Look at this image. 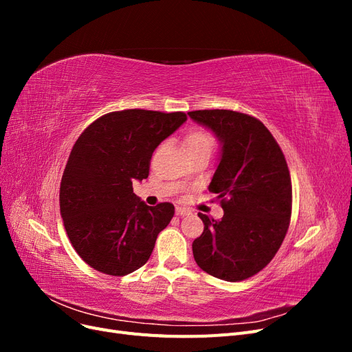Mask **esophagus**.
<instances>
[{"label": "esophagus", "mask_w": 352, "mask_h": 352, "mask_svg": "<svg viewBox=\"0 0 352 352\" xmlns=\"http://www.w3.org/2000/svg\"><path fill=\"white\" fill-rule=\"evenodd\" d=\"M176 214L177 216H189L190 214V210L189 208H185V207H176Z\"/></svg>", "instance_id": "obj_1"}]
</instances>
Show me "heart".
<instances>
[{
	"instance_id": "b5f03b06",
	"label": "heart",
	"mask_w": 352,
	"mask_h": 352,
	"mask_svg": "<svg viewBox=\"0 0 352 352\" xmlns=\"http://www.w3.org/2000/svg\"><path fill=\"white\" fill-rule=\"evenodd\" d=\"M184 145L189 155L198 153L210 154L212 146H214V136L204 129H192L186 133Z\"/></svg>"
}]
</instances>
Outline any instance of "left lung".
<instances>
[{"instance_id":"1","label":"left lung","mask_w":352,"mask_h":352,"mask_svg":"<svg viewBox=\"0 0 352 352\" xmlns=\"http://www.w3.org/2000/svg\"><path fill=\"white\" fill-rule=\"evenodd\" d=\"M221 145L208 190L217 194L221 220L198 212L204 232L192 243L199 267L239 282L257 274L280 248L289 228L292 184L280 146L258 119L232 110L188 113Z\"/></svg>"}]
</instances>
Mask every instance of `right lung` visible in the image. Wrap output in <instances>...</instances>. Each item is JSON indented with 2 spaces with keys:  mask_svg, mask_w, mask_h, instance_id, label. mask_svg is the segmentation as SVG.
Listing matches in <instances>:
<instances>
[{
  "mask_svg": "<svg viewBox=\"0 0 352 352\" xmlns=\"http://www.w3.org/2000/svg\"><path fill=\"white\" fill-rule=\"evenodd\" d=\"M185 122L182 111H113L91 123L73 145L61 177L60 212L73 248L92 269L124 276L150 258L175 207L146 206L132 182L148 177L154 150Z\"/></svg>",
  "mask_w": 352,
  "mask_h": 352,
  "instance_id": "add662e5",
  "label": "right lung"
}]
</instances>
